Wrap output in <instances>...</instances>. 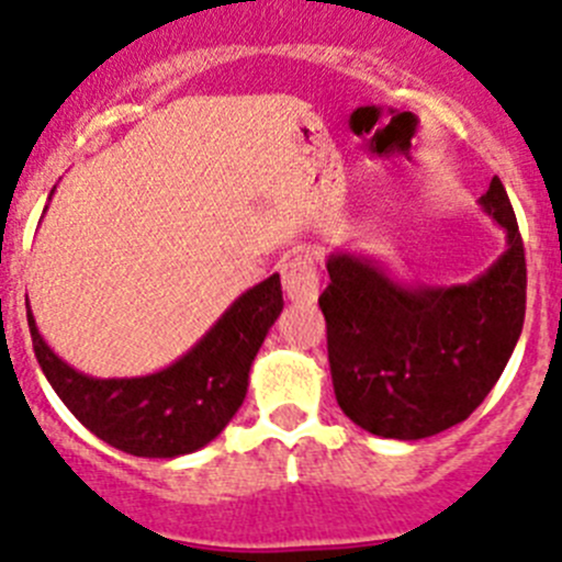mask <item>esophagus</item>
Segmentation results:
<instances>
[{
  "label": "esophagus",
  "mask_w": 562,
  "mask_h": 562,
  "mask_svg": "<svg viewBox=\"0 0 562 562\" xmlns=\"http://www.w3.org/2000/svg\"><path fill=\"white\" fill-rule=\"evenodd\" d=\"M282 288L291 302H316L318 299V271L311 255H293L280 266Z\"/></svg>",
  "instance_id": "1"
}]
</instances>
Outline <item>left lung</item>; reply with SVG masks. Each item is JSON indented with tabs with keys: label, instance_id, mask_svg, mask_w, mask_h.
Returning <instances> with one entry per match:
<instances>
[{
	"label": "left lung",
	"instance_id": "1",
	"mask_svg": "<svg viewBox=\"0 0 562 562\" xmlns=\"http://www.w3.org/2000/svg\"><path fill=\"white\" fill-rule=\"evenodd\" d=\"M480 207L507 235L485 274L465 285H405L376 260L327 257L318 296L335 400L366 432L418 440L465 422L505 371L524 327L527 260L499 177Z\"/></svg>",
	"mask_w": 562,
	"mask_h": 562
}]
</instances>
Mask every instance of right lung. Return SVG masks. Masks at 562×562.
<instances>
[{
	"label": "right lung",
	"instance_id": "obj_1",
	"mask_svg": "<svg viewBox=\"0 0 562 562\" xmlns=\"http://www.w3.org/2000/svg\"><path fill=\"white\" fill-rule=\"evenodd\" d=\"M282 313L280 274L240 293L196 344L166 369L146 376L99 380L71 369L41 338L27 307L41 371L97 438L135 458H180L207 447L238 413L249 369Z\"/></svg>",
	"mask_w": 562,
	"mask_h": 562
}]
</instances>
